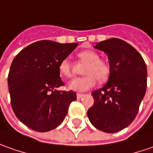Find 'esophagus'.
<instances>
[{"mask_svg": "<svg viewBox=\"0 0 153 153\" xmlns=\"http://www.w3.org/2000/svg\"><path fill=\"white\" fill-rule=\"evenodd\" d=\"M83 97V94L82 93H77L76 94V98H82Z\"/></svg>", "mask_w": 153, "mask_h": 153, "instance_id": "34e87169", "label": "esophagus"}]
</instances>
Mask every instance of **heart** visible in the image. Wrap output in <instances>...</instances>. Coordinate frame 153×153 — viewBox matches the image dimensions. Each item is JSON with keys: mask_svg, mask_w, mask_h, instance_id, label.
Here are the masks:
<instances>
[{"mask_svg": "<svg viewBox=\"0 0 153 153\" xmlns=\"http://www.w3.org/2000/svg\"><path fill=\"white\" fill-rule=\"evenodd\" d=\"M77 58L87 63L82 77L73 79L69 83V88L76 92H84L94 87L97 81H106L110 73V67L105 60L99 58V55L92 50H85L77 53ZM59 73L62 77H72V65L67 59H63L58 65Z\"/></svg>", "mask_w": 153, "mask_h": 153, "instance_id": "1", "label": "heart"}]
</instances>
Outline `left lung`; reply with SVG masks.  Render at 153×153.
Returning a JSON list of instances; mask_svg holds the SVG:
<instances>
[{"label": "left lung", "mask_w": 153, "mask_h": 153, "mask_svg": "<svg viewBox=\"0 0 153 153\" xmlns=\"http://www.w3.org/2000/svg\"><path fill=\"white\" fill-rule=\"evenodd\" d=\"M94 48L107 54L110 73L107 83L92 93L94 103L88 116L98 130L114 133L136 118L146 93V66L141 54L120 39L101 41Z\"/></svg>", "instance_id": "obj_1"}]
</instances>
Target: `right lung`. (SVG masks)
I'll return each mask as SVG.
<instances>
[{
  "label": "right lung",
  "instance_id": "obj_1",
  "mask_svg": "<svg viewBox=\"0 0 153 153\" xmlns=\"http://www.w3.org/2000/svg\"><path fill=\"white\" fill-rule=\"evenodd\" d=\"M78 45L50 40L35 42L21 50L12 61L7 82L17 118L39 132L59 126L76 99L73 91H58L63 86L58 65Z\"/></svg>",
  "mask_w": 153,
  "mask_h": 153
}]
</instances>
